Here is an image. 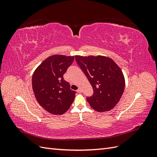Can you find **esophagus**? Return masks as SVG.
Here are the masks:
<instances>
[{
	"label": "esophagus",
	"mask_w": 157,
	"mask_h": 157,
	"mask_svg": "<svg viewBox=\"0 0 157 157\" xmlns=\"http://www.w3.org/2000/svg\"><path fill=\"white\" fill-rule=\"evenodd\" d=\"M77 92H78V93H81V92H82V89L79 88L77 90Z\"/></svg>",
	"instance_id": "obj_1"
}]
</instances>
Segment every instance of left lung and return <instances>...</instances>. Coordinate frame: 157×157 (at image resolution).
<instances>
[{
  "instance_id": "1",
  "label": "left lung",
  "mask_w": 157,
  "mask_h": 157,
  "mask_svg": "<svg viewBox=\"0 0 157 157\" xmlns=\"http://www.w3.org/2000/svg\"><path fill=\"white\" fill-rule=\"evenodd\" d=\"M75 59L94 90L92 96L86 98L90 107L98 112L111 110L124 90L121 69L111 58L103 56H75Z\"/></svg>"
}]
</instances>
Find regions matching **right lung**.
I'll return each mask as SVG.
<instances>
[{
	"label": "right lung",
	"instance_id": "right-lung-1",
	"mask_svg": "<svg viewBox=\"0 0 157 157\" xmlns=\"http://www.w3.org/2000/svg\"><path fill=\"white\" fill-rule=\"evenodd\" d=\"M74 58V56L52 55L42 61L33 74L32 88L36 101L53 115L65 113L74 101L76 92L63 78Z\"/></svg>",
	"mask_w": 157,
	"mask_h": 157
}]
</instances>
